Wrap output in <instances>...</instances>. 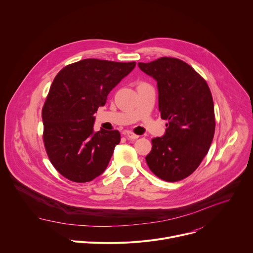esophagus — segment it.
<instances>
[{
  "label": "esophagus",
  "mask_w": 253,
  "mask_h": 253,
  "mask_svg": "<svg viewBox=\"0 0 253 253\" xmlns=\"http://www.w3.org/2000/svg\"><path fill=\"white\" fill-rule=\"evenodd\" d=\"M125 136H126L128 139H131V140H135V139H138V138H139L138 135L134 134V133L131 132V131H126V132H125Z\"/></svg>",
  "instance_id": "obj_1"
}]
</instances>
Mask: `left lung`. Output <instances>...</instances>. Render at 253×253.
<instances>
[{
  "label": "left lung",
  "instance_id": "obj_1",
  "mask_svg": "<svg viewBox=\"0 0 253 253\" xmlns=\"http://www.w3.org/2000/svg\"><path fill=\"white\" fill-rule=\"evenodd\" d=\"M138 66L156 80L161 118L168 121L165 134L152 139L146 162L160 179L179 181L196 170L213 140L210 89L191 66L176 58L162 57Z\"/></svg>",
  "mask_w": 253,
  "mask_h": 253
}]
</instances>
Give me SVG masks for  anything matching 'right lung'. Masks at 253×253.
<instances>
[{"label":"right lung","mask_w":253,"mask_h":253,"mask_svg":"<svg viewBox=\"0 0 253 253\" xmlns=\"http://www.w3.org/2000/svg\"><path fill=\"white\" fill-rule=\"evenodd\" d=\"M135 65L84 59L64 67L55 77L42 109L43 140L51 163L65 178L89 182L109 164L120 133L94 132L93 115Z\"/></svg>","instance_id":"right-lung-1"}]
</instances>
